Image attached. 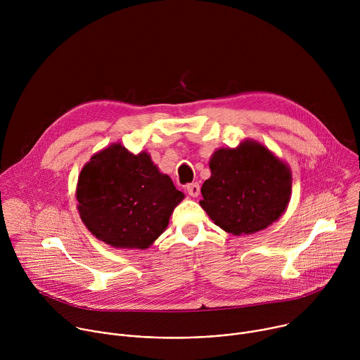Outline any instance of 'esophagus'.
<instances>
[{"label":"esophagus","mask_w":360,"mask_h":360,"mask_svg":"<svg viewBox=\"0 0 360 360\" xmlns=\"http://www.w3.org/2000/svg\"><path fill=\"white\" fill-rule=\"evenodd\" d=\"M186 191H188V193H189L191 196L196 198V196L199 195V192H200V186H199L198 182H193V184L186 185Z\"/></svg>","instance_id":"esophagus-1"}]
</instances>
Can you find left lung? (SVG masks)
I'll return each mask as SVG.
<instances>
[{
  "label": "left lung",
  "instance_id": "1",
  "mask_svg": "<svg viewBox=\"0 0 360 360\" xmlns=\"http://www.w3.org/2000/svg\"><path fill=\"white\" fill-rule=\"evenodd\" d=\"M210 169L199 203L215 225L229 233L262 231L288 208L290 169L259 142L246 139L236 148L217 149Z\"/></svg>",
  "mask_w": 360,
  "mask_h": 360
}]
</instances>
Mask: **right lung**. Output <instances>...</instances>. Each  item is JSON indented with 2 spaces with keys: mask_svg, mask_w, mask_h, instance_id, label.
I'll return each mask as SVG.
<instances>
[{
  "mask_svg": "<svg viewBox=\"0 0 360 360\" xmlns=\"http://www.w3.org/2000/svg\"><path fill=\"white\" fill-rule=\"evenodd\" d=\"M184 198L146 152L134 155L121 143L92 155L77 184L82 222L95 238L120 249L149 248Z\"/></svg>",
  "mask_w": 360,
  "mask_h": 360,
  "instance_id": "add662e5",
  "label": "right lung"
}]
</instances>
